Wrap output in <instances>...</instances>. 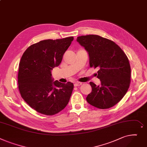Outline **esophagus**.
Listing matches in <instances>:
<instances>
[{
  "label": "esophagus",
  "instance_id": "34e87169",
  "mask_svg": "<svg viewBox=\"0 0 147 147\" xmlns=\"http://www.w3.org/2000/svg\"><path fill=\"white\" fill-rule=\"evenodd\" d=\"M82 85V83L81 82H76L74 84V86L75 87H78V86H80Z\"/></svg>",
  "mask_w": 147,
  "mask_h": 147
}]
</instances>
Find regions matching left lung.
Wrapping results in <instances>:
<instances>
[{
	"label": "left lung",
	"instance_id": "left-lung-1",
	"mask_svg": "<svg viewBox=\"0 0 147 147\" xmlns=\"http://www.w3.org/2000/svg\"><path fill=\"white\" fill-rule=\"evenodd\" d=\"M76 41L87 51L91 67H98L101 85L90 82L92 91L86 100L98 109H109L125 96L131 82V66L124 51L111 40L97 35L78 37Z\"/></svg>",
	"mask_w": 147,
	"mask_h": 147
}]
</instances>
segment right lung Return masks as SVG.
I'll return each mask as SVG.
<instances>
[{"label": "right lung", "mask_w": 147, "mask_h": 147, "mask_svg": "<svg viewBox=\"0 0 147 147\" xmlns=\"http://www.w3.org/2000/svg\"><path fill=\"white\" fill-rule=\"evenodd\" d=\"M73 37L45 40L25 51L19 65L18 88L24 100L40 113H58L68 104L74 84L53 82L51 70L61 63Z\"/></svg>", "instance_id": "right-lung-1"}]
</instances>
